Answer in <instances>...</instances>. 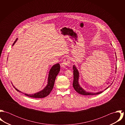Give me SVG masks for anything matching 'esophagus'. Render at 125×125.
I'll list each match as a JSON object with an SVG mask.
<instances>
[{"label":"esophagus","mask_w":125,"mask_h":125,"mask_svg":"<svg viewBox=\"0 0 125 125\" xmlns=\"http://www.w3.org/2000/svg\"><path fill=\"white\" fill-rule=\"evenodd\" d=\"M70 59L69 58H66V59H64L62 62V66L65 67L66 65H68L70 64Z\"/></svg>","instance_id":"1"}]
</instances>
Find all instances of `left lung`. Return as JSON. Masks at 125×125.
Here are the masks:
<instances>
[{"label":"left lung","instance_id":"obj_1","mask_svg":"<svg viewBox=\"0 0 125 125\" xmlns=\"http://www.w3.org/2000/svg\"><path fill=\"white\" fill-rule=\"evenodd\" d=\"M73 86L75 89V90L79 94H80L81 95H97L99 94H100L103 92V91H101L96 93H90V92H88L85 91L82 88L80 87L78 84V77H79V73L78 70L76 69V67L73 65Z\"/></svg>","mask_w":125,"mask_h":125}]
</instances>
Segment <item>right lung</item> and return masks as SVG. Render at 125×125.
<instances>
[{
	"mask_svg": "<svg viewBox=\"0 0 125 125\" xmlns=\"http://www.w3.org/2000/svg\"><path fill=\"white\" fill-rule=\"evenodd\" d=\"M16 40H17V39L13 43L12 46L14 44ZM60 70V65L59 63H57L54 65L52 67V68H51L49 73V75L48 77V83L47 86L46 87V88L44 89H43L42 90L40 91V92H38V93H36L34 94H24L28 97L34 98H42L46 97L47 96H48L51 93V92L52 91V89H53L55 78L57 74L59 73ZM14 88L17 91H18L19 92H21L18 89H16L14 87Z\"/></svg>",
	"mask_w": 125,
	"mask_h": 125,
	"instance_id": "1",
	"label": "right lung"
}]
</instances>
